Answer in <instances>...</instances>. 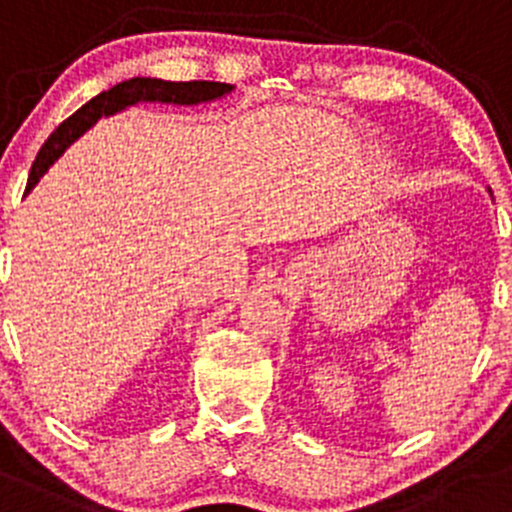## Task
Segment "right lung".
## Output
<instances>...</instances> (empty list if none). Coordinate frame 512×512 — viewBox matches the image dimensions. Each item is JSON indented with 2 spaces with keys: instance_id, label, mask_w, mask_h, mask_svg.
<instances>
[{
  "instance_id": "1",
  "label": "right lung",
  "mask_w": 512,
  "mask_h": 512,
  "mask_svg": "<svg viewBox=\"0 0 512 512\" xmlns=\"http://www.w3.org/2000/svg\"><path fill=\"white\" fill-rule=\"evenodd\" d=\"M230 84L225 82H165V79H152V77H132L124 79V82L114 84L107 92L97 94V97L89 99L87 104L77 109L72 117L64 119L57 130L49 135V140L44 142L42 150H39L37 160H34L32 172H29L27 180V192L32 190L39 182V177L49 170V165H54L59 155L77 140L82 132H87L99 117H107V114L119 112V109L130 107L137 102H167V104H197L207 102V99H217L222 94L230 92Z\"/></svg>"
}]
</instances>
